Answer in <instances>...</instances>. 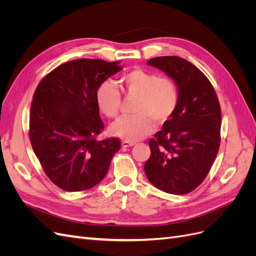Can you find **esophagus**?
I'll use <instances>...</instances> for the list:
<instances>
[{
  "label": "esophagus",
  "instance_id": "1",
  "mask_svg": "<svg viewBox=\"0 0 256 256\" xmlns=\"http://www.w3.org/2000/svg\"><path fill=\"white\" fill-rule=\"evenodd\" d=\"M134 144H136L134 142H129V141H122V147H131V146H134Z\"/></svg>",
  "mask_w": 256,
  "mask_h": 256
}]
</instances>
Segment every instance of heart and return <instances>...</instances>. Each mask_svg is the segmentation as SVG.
Wrapping results in <instances>:
<instances>
[{
	"mask_svg": "<svg viewBox=\"0 0 256 256\" xmlns=\"http://www.w3.org/2000/svg\"><path fill=\"white\" fill-rule=\"evenodd\" d=\"M118 84L122 95L134 98L131 104L134 115L122 116L110 127L111 134L122 140H141L152 131V122L164 124L176 110L178 90L171 79L136 68L124 74ZM95 99L98 109L106 118H115L118 114L122 97L112 82L100 83Z\"/></svg>",
	"mask_w": 256,
	"mask_h": 256,
	"instance_id": "b5f03b06",
	"label": "heart"
}]
</instances>
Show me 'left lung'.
<instances>
[{
  "label": "left lung",
  "instance_id": "obj_1",
  "mask_svg": "<svg viewBox=\"0 0 256 256\" xmlns=\"http://www.w3.org/2000/svg\"><path fill=\"white\" fill-rule=\"evenodd\" d=\"M147 64L175 82L178 104L162 129L150 138L145 174L161 191L186 194L202 184L218 154L219 100L207 76L187 60L159 56Z\"/></svg>",
  "mask_w": 256,
  "mask_h": 256
}]
</instances>
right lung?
Segmentation results:
<instances>
[{"mask_svg": "<svg viewBox=\"0 0 256 256\" xmlns=\"http://www.w3.org/2000/svg\"><path fill=\"white\" fill-rule=\"evenodd\" d=\"M120 62L80 58L53 69L38 84L30 115V140L50 180L69 192L102 182L118 138L98 141L104 128L95 92L100 83L122 70Z\"/></svg>", "mask_w": 256, "mask_h": 256, "instance_id": "1", "label": "right lung"}]
</instances>
